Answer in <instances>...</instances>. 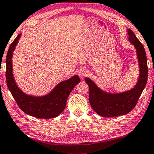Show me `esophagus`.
Masks as SVG:
<instances>
[{
	"instance_id": "esophagus-1",
	"label": "esophagus",
	"mask_w": 154,
	"mask_h": 154,
	"mask_svg": "<svg viewBox=\"0 0 154 154\" xmlns=\"http://www.w3.org/2000/svg\"><path fill=\"white\" fill-rule=\"evenodd\" d=\"M88 74V71L85 68H81V69L79 70L78 71V75L80 77V78H84V77H86Z\"/></svg>"
}]
</instances>
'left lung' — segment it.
Returning <instances> with one entry per match:
<instances>
[{
    "instance_id": "left-lung-1",
    "label": "left lung",
    "mask_w": 154,
    "mask_h": 154,
    "mask_svg": "<svg viewBox=\"0 0 154 154\" xmlns=\"http://www.w3.org/2000/svg\"><path fill=\"white\" fill-rule=\"evenodd\" d=\"M128 33L129 42L136 48L140 72L134 88L124 92L112 93L100 88L90 78H85L89 86L90 106L101 116L114 117L128 114L136 106L147 84L148 68L145 48L130 29H128Z\"/></svg>"
}]
</instances>
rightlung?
Here are the masks:
<instances>
[{
  "label": "right lung",
  "instance_id": "1",
  "mask_svg": "<svg viewBox=\"0 0 154 154\" xmlns=\"http://www.w3.org/2000/svg\"><path fill=\"white\" fill-rule=\"evenodd\" d=\"M22 33L18 34L9 46L6 59V79L7 87L20 108L28 115L40 119H53L59 116L66 105L68 97L80 82L77 75L60 82L48 94L34 96L24 92L18 86L13 75L12 57Z\"/></svg>",
  "mask_w": 154,
  "mask_h": 154
}]
</instances>
